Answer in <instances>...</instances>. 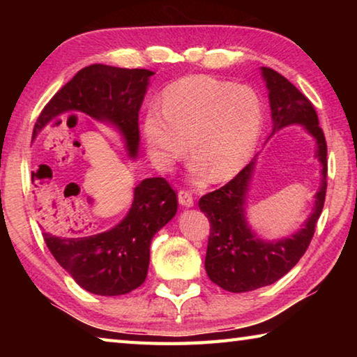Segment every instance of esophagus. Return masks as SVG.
Masks as SVG:
<instances>
[{"mask_svg":"<svg viewBox=\"0 0 357 357\" xmlns=\"http://www.w3.org/2000/svg\"><path fill=\"white\" fill-rule=\"evenodd\" d=\"M178 202L181 206L184 208H192L193 206V197L189 190H179L178 192Z\"/></svg>","mask_w":357,"mask_h":357,"instance_id":"34e87169","label":"esophagus"}]
</instances>
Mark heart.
Here are the masks:
<instances>
[{
	"mask_svg": "<svg viewBox=\"0 0 357 357\" xmlns=\"http://www.w3.org/2000/svg\"><path fill=\"white\" fill-rule=\"evenodd\" d=\"M261 128L263 105L252 88L197 75L172 84L162 110L148 108L142 132L159 172H170L190 144L192 172L222 181L247 164Z\"/></svg>",
	"mask_w": 357,
	"mask_h": 357,
	"instance_id": "1",
	"label": "heart"
}]
</instances>
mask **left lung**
Listing matches in <instances>:
<instances>
[{"label": "left lung", "instance_id": "8db88e82", "mask_svg": "<svg viewBox=\"0 0 357 357\" xmlns=\"http://www.w3.org/2000/svg\"><path fill=\"white\" fill-rule=\"evenodd\" d=\"M268 88L273 118V137L288 126L299 124L317 142V157L321 164V184L315 193V206L302 228L280 239H263L253 231L245 217V202L255 172L257 157L228 184L200 198L198 206L209 219L211 233L204 268L215 285L231 293L253 291L282 279L291 271L315 233L328 187V146L312 102L293 83L269 68H261Z\"/></svg>", "mask_w": 357, "mask_h": 357}]
</instances>
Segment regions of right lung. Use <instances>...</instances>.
Returning a JSON list of instances; mask_svg holds the SVG:
<instances>
[{
  "label": "right lung",
  "instance_id": "add662e5",
  "mask_svg": "<svg viewBox=\"0 0 357 357\" xmlns=\"http://www.w3.org/2000/svg\"><path fill=\"white\" fill-rule=\"evenodd\" d=\"M154 75L148 69L93 64L78 70L42 110L33 140L59 114L80 112L105 123L123 137L135 159L140 144L138 112ZM178 211L176 193L164 178H146L134 189L128 215L104 233L84 234L72 228L58 233L40 225L52 255L83 289L99 296H121L142 285L148 275L154 234Z\"/></svg>",
  "mask_w": 357,
  "mask_h": 357
}]
</instances>
